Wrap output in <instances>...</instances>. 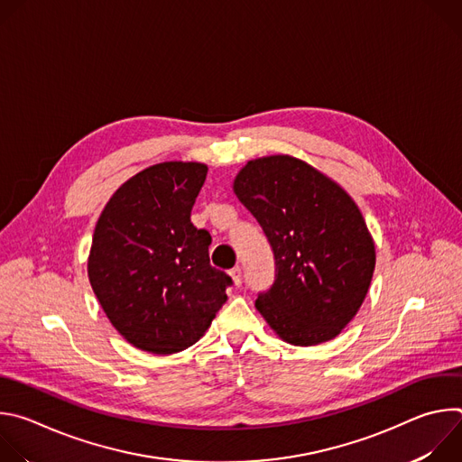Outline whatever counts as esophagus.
<instances>
[{"mask_svg": "<svg viewBox=\"0 0 462 462\" xmlns=\"http://www.w3.org/2000/svg\"><path fill=\"white\" fill-rule=\"evenodd\" d=\"M228 274H230V278L234 280V285H236V287H241V283H243V274H241V269H239V267H234V269L228 273Z\"/></svg>", "mask_w": 462, "mask_h": 462, "instance_id": "34e87169", "label": "esophagus"}]
</instances>
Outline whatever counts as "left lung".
<instances>
[{
	"instance_id": "obj_1",
	"label": "left lung",
	"mask_w": 462,
	"mask_h": 462,
	"mask_svg": "<svg viewBox=\"0 0 462 462\" xmlns=\"http://www.w3.org/2000/svg\"><path fill=\"white\" fill-rule=\"evenodd\" d=\"M234 191L274 254V283L257 310L289 344L333 340L358 312L374 271V245L351 197L303 161H250Z\"/></svg>"
}]
</instances>
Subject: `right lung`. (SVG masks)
I'll list each match as a JSON object with an SVG mask.
<instances>
[{
    "instance_id": "1",
    "label": "right lung",
    "mask_w": 462,
    "mask_h": 462,
    "mask_svg": "<svg viewBox=\"0 0 462 462\" xmlns=\"http://www.w3.org/2000/svg\"><path fill=\"white\" fill-rule=\"evenodd\" d=\"M207 171L199 162L150 166L113 193L95 226L91 287L116 331L153 355L199 340L234 283L210 265L208 230L189 221Z\"/></svg>"
}]
</instances>
